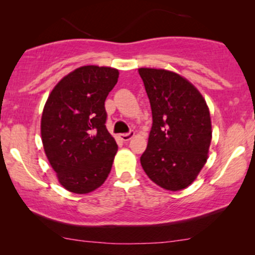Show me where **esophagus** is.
<instances>
[{"mask_svg": "<svg viewBox=\"0 0 255 255\" xmlns=\"http://www.w3.org/2000/svg\"><path fill=\"white\" fill-rule=\"evenodd\" d=\"M133 135H134V132L131 130L130 132H128V133H122V134L120 135V137H121L122 140H124V141H128L132 137H133Z\"/></svg>", "mask_w": 255, "mask_h": 255, "instance_id": "obj_1", "label": "esophagus"}]
</instances>
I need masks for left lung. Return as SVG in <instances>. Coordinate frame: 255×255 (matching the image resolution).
<instances>
[{"instance_id": "obj_1", "label": "left lung", "mask_w": 255, "mask_h": 255, "mask_svg": "<svg viewBox=\"0 0 255 255\" xmlns=\"http://www.w3.org/2000/svg\"><path fill=\"white\" fill-rule=\"evenodd\" d=\"M152 109L148 144L140 156L145 173L167 190H181L196 179L208 159L212 131L201 93L176 73L139 68Z\"/></svg>"}]
</instances>
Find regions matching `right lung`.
Masks as SVG:
<instances>
[{
  "label": "right lung",
  "mask_w": 255,
  "mask_h": 255,
  "mask_svg": "<svg viewBox=\"0 0 255 255\" xmlns=\"http://www.w3.org/2000/svg\"><path fill=\"white\" fill-rule=\"evenodd\" d=\"M117 69L82 66L52 90L41 116L45 154L66 189L87 194L102 186L118 146L107 130V96Z\"/></svg>",
  "instance_id": "obj_1"
}]
</instances>
